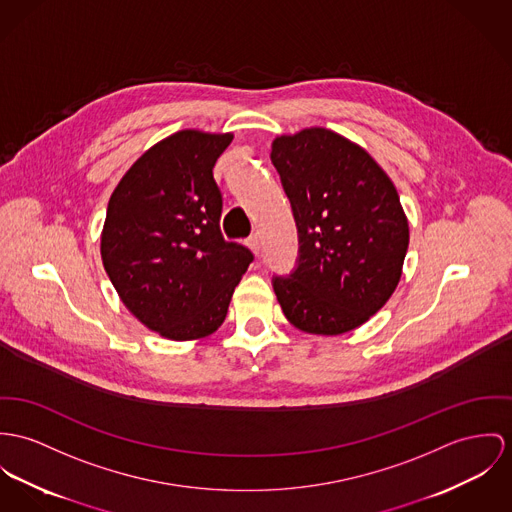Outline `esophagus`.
Listing matches in <instances>:
<instances>
[{"mask_svg": "<svg viewBox=\"0 0 512 512\" xmlns=\"http://www.w3.org/2000/svg\"><path fill=\"white\" fill-rule=\"evenodd\" d=\"M247 245H249V249H251L255 255H259V251H261V241H259V237H249V239H247Z\"/></svg>", "mask_w": 512, "mask_h": 512, "instance_id": "1", "label": "esophagus"}]
</instances>
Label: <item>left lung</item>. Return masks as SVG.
Wrapping results in <instances>:
<instances>
[{
	"mask_svg": "<svg viewBox=\"0 0 512 512\" xmlns=\"http://www.w3.org/2000/svg\"><path fill=\"white\" fill-rule=\"evenodd\" d=\"M298 228V261L273 276L286 319L314 335L362 325L394 294L409 226L386 171L327 128L278 136L271 152Z\"/></svg>",
	"mask_w": 512,
	"mask_h": 512,
	"instance_id": "8db88e82",
	"label": "left lung"
}]
</instances>
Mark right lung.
Instances as JSON below:
<instances>
[{
    "label": "right lung",
    "mask_w": 512,
    "mask_h": 512,
    "mask_svg": "<svg viewBox=\"0 0 512 512\" xmlns=\"http://www.w3.org/2000/svg\"><path fill=\"white\" fill-rule=\"evenodd\" d=\"M234 134L181 130L152 146L113 191L101 257L122 304L173 341L214 333L253 253L220 232L216 159Z\"/></svg>",
    "instance_id": "right-lung-1"
}]
</instances>
